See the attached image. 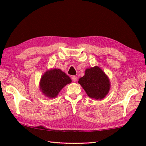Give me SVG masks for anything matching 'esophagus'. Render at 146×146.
Here are the masks:
<instances>
[{
	"label": "esophagus",
	"mask_w": 146,
	"mask_h": 146,
	"mask_svg": "<svg viewBox=\"0 0 146 146\" xmlns=\"http://www.w3.org/2000/svg\"><path fill=\"white\" fill-rule=\"evenodd\" d=\"M71 79H72L73 82H76V80H77V77L76 76H73L72 77H71Z\"/></svg>",
	"instance_id": "34e87169"
}]
</instances>
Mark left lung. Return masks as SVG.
<instances>
[{
    "mask_svg": "<svg viewBox=\"0 0 146 146\" xmlns=\"http://www.w3.org/2000/svg\"><path fill=\"white\" fill-rule=\"evenodd\" d=\"M78 83L90 98L102 100L109 92L110 82L107 75L97 66L86 68L85 75Z\"/></svg>",
    "mask_w": 146,
    "mask_h": 146,
    "instance_id": "left-lung-1",
    "label": "left lung"
}]
</instances>
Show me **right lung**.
<instances>
[{"label": "right lung", "instance_id": "obj_1", "mask_svg": "<svg viewBox=\"0 0 146 146\" xmlns=\"http://www.w3.org/2000/svg\"><path fill=\"white\" fill-rule=\"evenodd\" d=\"M71 80L60 69L54 68L46 71L39 82V88L42 94L49 98L56 97L59 93Z\"/></svg>", "mask_w": 146, "mask_h": 146}]
</instances>
